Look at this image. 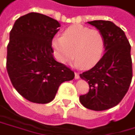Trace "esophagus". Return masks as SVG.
Masks as SVG:
<instances>
[{
  "mask_svg": "<svg viewBox=\"0 0 135 135\" xmlns=\"http://www.w3.org/2000/svg\"><path fill=\"white\" fill-rule=\"evenodd\" d=\"M74 75H75V79H79V78H80L79 73H78V72H75L74 73Z\"/></svg>",
  "mask_w": 135,
  "mask_h": 135,
  "instance_id": "1",
  "label": "esophagus"
}]
</instances>
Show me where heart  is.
I'll return each mask as SVG.
<instances>
[{
	"label": "heart",
	"instance_id": "obj_1",
	"mask_svg": "<svg viewBox=\"0 0 135 135\" xmlns=\"http://www.w3.org/2000/svg\"><path fill=\"white\" fill-rule=\"evenodd\" d=\"M52 45L61 63L69 62L74 55L75 65L89 69L102 58L105 40L99 30L74 25L65 30L62 37H54Z\"/></svg>",
	"mask_w": 135,
	"mask_h": 135
}]
</instances>
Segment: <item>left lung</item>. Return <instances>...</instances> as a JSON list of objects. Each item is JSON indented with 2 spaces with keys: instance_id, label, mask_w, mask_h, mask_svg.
<instances>
[{
  "instance_id": "left-lung-1",
  "label": "left lung",
  "mask_w": 135,
  "mask_h": 135,
  "mask_svg": "<svg viewBox=\"0 0 135 135\" xmlns=\"http://www.w3.org/2000/svg\"><path fill=\"white\" fill-rule=\"evenodd\" d=\"M104 35L105 52L93 68L80 74L89 84V91L79 96L86 108L102 111L111 108L122 101L132 79L131 44L125 32L110 21L88 22Z\"/></svg>"
}]
</instances>
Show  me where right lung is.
<instances>
[{
	"label": "right lung",
	"instance_id": "1",
	"mask_svg": "<svg viewBox=\"0 0 135 135\" xmlns=\"http://www.w3.org/2000/svg\"><path fill=\"white\" fill-rule=\"evenodd\" d=\"M60 23L44 14L29 13L14 22L7 46L6 69L13 87L27 100L51 102L59 86L74 73L53 57L52 41Z\"/></svg>",
	"mask_w": 135,
	"mask_h": 135
}]
</instances>
